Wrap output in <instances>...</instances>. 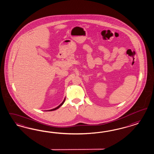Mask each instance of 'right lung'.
Here are the masks:
<instances>
[{
    "mask_svg": "<svg viewBox=\"0 0 154 154\" xmlns=\"http://www.w3.org/2000/svg\"><path fill=\"white\" fill-rule=\"evenodd\" d=\"M65 100H66V99H64V100H63V101L62 103H61V104H60L58 106H57V108H55L53 109H51V110H48V111H53V110H56V109H58L59 108H60L62 105L63 103H64V101H65Z\"/></svg>",
    "mask_w": 154,
    "mask_h": 154,
    "instance_id": "1",
    "label": "right lung"
}]
</instances>
